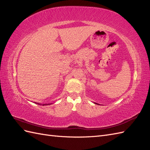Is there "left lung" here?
I'll return each mask as SVG.
<instances>
[{
    "mask_svg": "<svg viewBox=\"0 0 150 150\" xmlns=\"http://www.w3.org/2000/svg\"><path fill=\"white\" fill-rule=\"evenodd\" d=\"M96 104H98V103H96Z\"/></svg>",
    "mask_w": 150,
    "mask_h": 150,
    "instance_id": "8db88e82",
    "label": "left lung"
}]
</instances>
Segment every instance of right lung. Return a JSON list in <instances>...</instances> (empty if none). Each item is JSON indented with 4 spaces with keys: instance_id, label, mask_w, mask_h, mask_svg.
I'll return each mask as SVG.
<instances>
[{
    "instance_id": "obj_1",
    "label": "right lung",
    "mask_w": 150,
    "mask_h": 150,
    "mask_svg": "<svg viewBox=\"0 0 150 150\" xmlns=\"http://www.w3.org/2000/svg\"><path fill=\"white\" fill-rule=\"evenodd\" d=\"M35 103V104H39V105H42V106H46V105H49V104H51L52 103H49V104H40V103Z\"/></svg>"
}]
</instances>
